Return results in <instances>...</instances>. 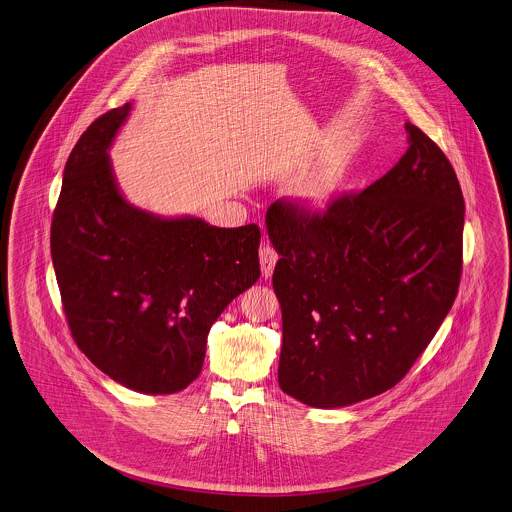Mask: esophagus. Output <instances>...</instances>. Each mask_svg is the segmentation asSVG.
I'll list each match as a JSON object with an SVG mask.
<instances>
[{
    "instance_id": "34e87169",
    "label": "esophagus",
    "mask_w": 512,
    "mask_h": 512,
    "mask_svg": "<svg viewBox=\"0 0 512 512\" xmlns=\"http://www.w3.org/2000/svg\"><path fill=\"white\" fill-rule=\"evenodd\" d=\"M259 259H261V271L265 278H271L273 271H275L276 261H278V255H276L275 249L271 245H263L259 249Z\"/></svg>"
}]
</instances>
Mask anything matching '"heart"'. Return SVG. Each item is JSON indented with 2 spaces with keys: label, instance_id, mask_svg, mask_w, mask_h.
Masks as SVG:
<instances>
[{
  "label": "heart",
  "instance_id": "obj_1",
  "mask_svg": "<svg viewBox=\"0 0 512 512\" xmlns=\"http://www.w3.org/2000/svg\"><path fill=\"white\" fill-rule=\"evenodd\" d=\"M339 187H341L339 171L333 167H325L300 187V200L310 212H321L335 198Z\"/></svg>",
  "mask_w": 512,
  "mask_h": 512
}]
</instances>
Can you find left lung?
<instances>
[{
	"instance_id": "left-lung-1",
	"label": "left lung",
	"mask_w": 512,
	"mask_h": 512,
	"mask_svg": "<svg viewBox=\"0 0 512 512\" xmlns=\"http://www.w3.org/2000/svg\"><path fill=\"white\" fill-rule=\"evenodd\" d=\"M409 148L376 183L327 212L276 200L280 255L278 384L335 409L384 394L409 372L450 312L462 275L464 197L442 150L405 122Z\"/></svg>"
}]
</instances>
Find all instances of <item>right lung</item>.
Segmentation results:
<instances>
[{
  "label": "right lung",
  "instance_id": "1",
  "mask_svg": "<svg viewBox=\"0 0 512 512\" xmlns=\"http://www.w3.org/2000/svg\"><path fill=\"white\" fill-rule=\"evenodd\" d=\"M132 105L97 118L64 169L50 251L72 337L101 372L142 394L185 390L206 337L259 276V226L165 218L118 189L109 148Z\"/></svg>",
  "mask_w": 512,
  "mask_h": 512
}]
</instances>
